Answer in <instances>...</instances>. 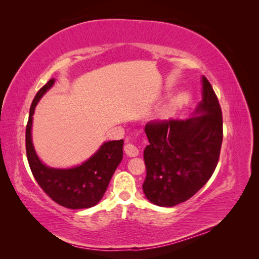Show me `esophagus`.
Instances as JSON below:
<instances>
[{
	"label": "esophagus",
	"instance_id": "obj_1",
	"mask_svg": "<svg viewBox=\"0 0 259 259\" xmlns=\"http://www.w3.org/2000/svg\"><path fill=\"white\" fill-rule=\"evenodd\" d=\"M123 149H124L125 155L129 156V157H136V156L139 155L138 148H137L134 144H131V142H129V144H126L124 146Z\"/></svg>",
	"mask_w": 259,
	"mask_h": 259
}]
</instances>
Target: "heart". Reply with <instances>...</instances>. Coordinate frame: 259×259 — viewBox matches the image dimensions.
Masks as SVG:
<instances>
[{"label":"heart","instance_id":"b5f03b06","mask_svg":"<svg viewBox=\"0 0 259 259\" xmlns=\"http://www.w3.org/2000/svg\"><path fill=\"white\" fill-rule=\"evenodd\" d=\"M185 101V98L184 97H180L177 99V101H176V104H181Z\"/></svg>","mask_w":259,"mask_h":259}]
</instances>
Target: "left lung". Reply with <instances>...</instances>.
<instances>
[{
	"label": "left lung",
	"mask_w": 259,
	"mask_h": 259,
	"mask_svg": "<svg viewBox=\"0 0 259 259\" xmlns=\"http://www.w3.org/2000/svg\"><path fill=\"white\" fill-rule=\"evenodd\" d=\"M186 120H151L145 126L147 199L161 207L188 200L217 167L223 142L222 108L210 82L202 76V101Z\"/></svg>",
	"instance_id": "1"
}]
</instances>
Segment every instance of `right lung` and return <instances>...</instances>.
I'll list each match as a JSON object with an SVG mask.
<instances>
[{
  "mask_svg": "<svg viewBox=\"0 0 259 259\" xmlns=\"http://www.w3.org/2000/svg\"><path fill=\"white\" fill-rule=\"evenodd\" d=\"M54 79L49 80L33 99L25 130V148L29 166L42 190L60 206L82 209L96 206L123 157V140L108 141L89 160L71 169H53L45 166L36 156L31 140L32 115L41 97L50 89Z\"/></svg>",
  "mask_w": 259,
  "mask_h": 259,
  "instance_id": "right-lung-1",
  "label": "right lung"
}]
</instances>
